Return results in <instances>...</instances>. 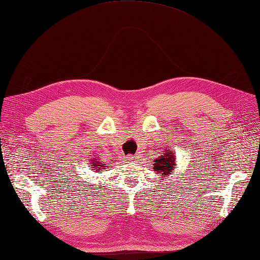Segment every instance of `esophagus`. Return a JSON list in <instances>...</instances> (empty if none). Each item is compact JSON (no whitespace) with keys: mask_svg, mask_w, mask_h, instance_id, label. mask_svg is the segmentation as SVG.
Returning a JSON list of instances; mask_svg holds the SVG:
<instances>
[{"mask_svg":"<svg viewBox=\"0 0 260 260\" xmlns=\"http://www.w3.org/2000/svg\"><path fill=\"white\" fill-rule=\"evenodd\" d=\"M129 158H131V157H129Z\"/></svg>","mask_w":260,"mask_h":260,"instance_id":"1","label":"esophagus"}]
</instances>
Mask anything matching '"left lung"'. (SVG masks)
<instances>
[{
	"label": "left lung",
	"instance_id": "left-lung-1",
	"mask_svg": "<svg viewBox=\"0 0 260 260\" xmlns=\"http://www.w3.org/2000/svg\"><path fill=\"white\" fill-rule=\"evenodd\" d=\"M154 162L155 164H153V168L158 172V174H161L162 176L169 175L171 170L176 167L175 154L170 152L169 150L168 152L162 154V157H159L158 159H155Z\"/></svg>",
	"mask_w": 260,
	"mask_h": 260
}]
</instances>
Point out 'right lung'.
<instances>
[{
  "label": "right lung",
  "mask_w": 260,
  "mask_h": 260,
  "mask_svg": "<svg viewBox=\"0 0 260 260\" xmlns=\"http://www.w3.org/2000/svg\"><path fill=\"white\" fill-rule=\"evenodd\" d=\"M92 164H93V165H91V166H93V167H94V168H95V169H96L98 171H99V170H101V169H103V168H102V167H103V166H102V165H99V164H98V162H96V161H93V160H92Z\"/></svg>",
  "instance_id": "add662e5"
}]
</instances>
